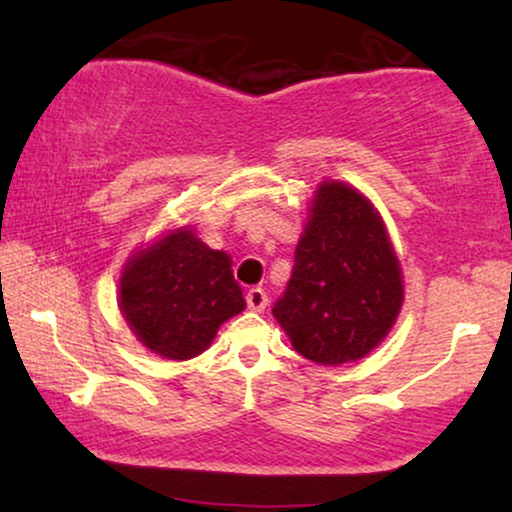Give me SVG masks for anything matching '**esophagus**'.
<instances>
[{"label":"esophagus","mask_w":512,"mask_h":512,"mask_svg":"<svg viewBox=\"0 0 512 512\" xmlns=\"http://www.w3.org/2000/svg\"><path fill=\"white\" fill-rule=\"evenodd\" d=\"M265 305H268V296H265L263 289L254 286V289L247 291V307H249V310L261 312V310H265Z\"/></svg>","instance_id":"esophagus-1"}]
</instances>
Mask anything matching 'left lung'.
Instances as JSON below:
<instances>
[{
    "label": "left lung",
    "instance_id": "1",
    "mask_svg": "<svg viewBox=\"0 0 512 512\" xmlns=\"http://www.w3.org/2000/svg\"><path fill=\"white\" fill-rule=\"evenodd\" d=\"M310 212L272 314L298 354L338 366L391 331L403 303L401 268L380 214L356 188L326 181Z\"/></svg>",
    "mask_w": 512,
    "mask_h": 512
}]
</instances>
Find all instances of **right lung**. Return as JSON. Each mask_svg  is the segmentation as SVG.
<instances>
[{
    "label": "right lung",
    "instance_id": "1",
    "mask_svg": "<svg viewBox=\"0 0 512 512\" xmlns=\"http://www.w3.org/2000/svg\"><path fill=\"white\" fill-rule=\"evenodd\" d=\"M230 256L181 228L130 258L121 277V310L139 342L184 361L209 347L223 321L244 310Z\"/></svg>",
    "mask_w": 512,
    "mask_h": 512
}]
</instances>
